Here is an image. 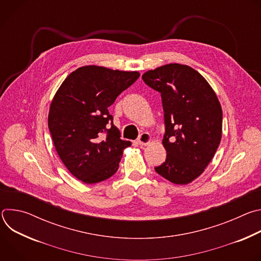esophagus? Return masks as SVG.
<instances>
[{"mask_svg": "<svg viewBox=\"0 0 261 261\" xmlns=\"http://www.w3.org/2000/svg\"><path fill=\"white\" fill-rule=\"evenodd\" d=\"M150 141H151V135L148 134L147 132H143V133H141L140 134V136L138 137V139H137V143L139 144V145H147L148 143H150Z\"/></svg>", "mask_w": 261, "mask_h": 261, "instance_id": "obj_1", "label": "esophagus"}]
</instances>
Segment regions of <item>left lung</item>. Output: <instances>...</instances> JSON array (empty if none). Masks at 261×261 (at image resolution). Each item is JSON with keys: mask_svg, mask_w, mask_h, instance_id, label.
<instances>
[{"mask_svg": "<svg viewBox=\"0 0 261 261\" xmlns=\"http://www.w3.org/2000/svg\"><path fill=\"white\" fill-rule=\"evenodd\" d=\"M161 94L166 160L157 173L176 185L197 178L212 161L222 137V108L205 79L193 68L166 64L142 75Z\"/></svg>", "mask_w": 261, "mask_h": 261, "instance_id": "obj_1", "label": "left lung"}]
</instances>
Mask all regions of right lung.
<instances>
[{"label":"right lung","mask_w":261,"mask_h":261,"mask_svg":"<svg viewBox=\"0 0 261 261\" xmlns=\"http://www.w3.org/2000/svg\"><path fill=\"white\" fill-rule=\"evenodd\" d=\"M139 75L137 71L84 66L70 73L57 91L48 129L62 162L80 180L96 184L117 172L131 142L121 139L108 107Z\"/></svg>","instance_id":"add662e5"}]
</instances>
